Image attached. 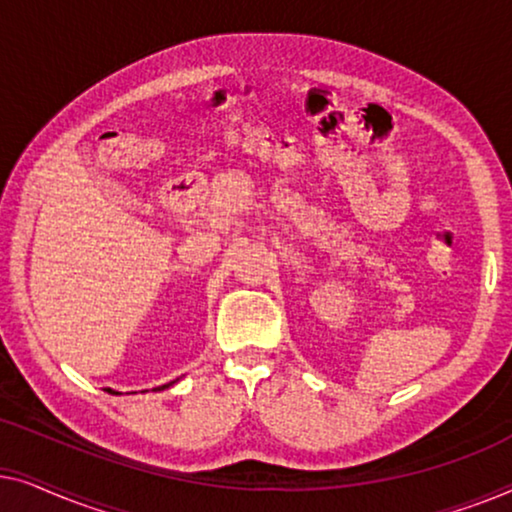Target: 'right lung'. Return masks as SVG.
<instances>
[{"label":"right lung","instance_id":"obj_1","mask_svg":"<svg viewBox=\"0 0 512 512\" xmlns=\"http://www.w3.org/2000/svg\"><path fill=\"white\" fill-rule=\"evenodd\" d=\"M174 382H177V380H174ZM174 382H167V384H160V387H156V389H153V391H163V389H167V387H172V384ZM109 394H118V391H111L109 389Z\"/></svg>","mask_w":512,"mask_h":512}]
</instances>
